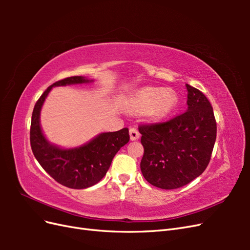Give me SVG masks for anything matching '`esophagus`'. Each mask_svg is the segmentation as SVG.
<instances>
[{
  "label": "esophagus",
  "mask_w": 250,
  "mask_h": 250,
  "mask_svg": "<svg viewBox=\"0 0 250 250\" xmlns=\"http://www.w3.org/2000/svg\"><path fill=\"white\" fill-rule=\"evenodd\" d=\"M129 135H130L131 141H137V140L140 139V132H139L137 128H130Z\"/></svg>",
  "instance_id": "34e87169"
}]
</instances>
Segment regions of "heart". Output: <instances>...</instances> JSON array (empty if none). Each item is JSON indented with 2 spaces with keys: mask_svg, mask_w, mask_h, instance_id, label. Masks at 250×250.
Listing matches in <instances>:
<instances>
[{
  "mask_svg": "<svg viewBox=\"0 0 250 250\" xmlns=\"http://www.w3.org/2000/svg\"><path fill=\"white\" fill-rule=\"evenodd\" d=\"M178 104V97L172 89L146 86L135 92L130 99V107L138 112H146L153 120L167 118Z\"/></svg>",
  "mask_w": 250,
  "mask_h": 250,
  "instance_id": "1",
  "label": "heart"
}]
</instances>
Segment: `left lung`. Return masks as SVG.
<instances>
[{"label": "left lung", "instance_id": "1", "mask_svg": "<svg viewBox=\"0 0 250 250\" xmlns=\"http://www.w3.org/2000/svg\"><path fill=\"white\" fill-rule=\"evenodd\" d=\"M186 86V112L168 122L139 127L144 146L143 176L164 190L184 187L201 175L216 142V120L209 101L199 89Z\"/></svg>", "mask_w": 250, "mask_h": 250}]
</instances>
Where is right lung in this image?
<instances>
[{"label":"right lung","mask_w":250,"mask_h":250,"mask_svg":"<svg viewBox=\"0 0 250 250\" xmlns=\"http://www.w3.org/2000/svg\"><path fill=\"white\" fill-rule=\"evenodd\" d=\"M93 81L86 77L74 76L53 83L37 100L30 128V143L37 162L57 183L77 190L92 187L105 176L112 158L129 142L128 128L115 132L99 133L78 147L62 148L50 143L43 134L41 126V110L53 87Z\"/></svg>","instance_id":"obj_1"}]
</instances>
